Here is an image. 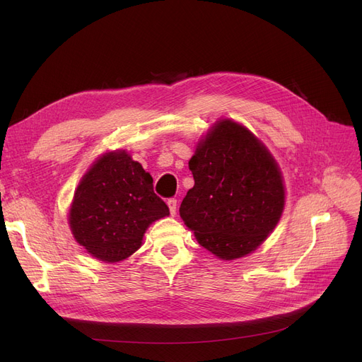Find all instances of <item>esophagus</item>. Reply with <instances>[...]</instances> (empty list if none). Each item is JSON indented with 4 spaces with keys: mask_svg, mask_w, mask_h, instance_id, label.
<instances>
[{
    "mask_svg": "<svg viewBox=\"0 0 362 362\" xmlns=\"http://www.w3.org/2000/svg\"><path fill=\"white\" fill-rule=\"evenodd\" d=\"M167 205H168V208H170V214H171V216H176V211H177V201H176L175 198H170V199L167 201Z\"/></svg>",
    "mask_w": 362,
    "mask_h": 362,
    "instance_id": "1",
    "label": "esophagus"
}]
</instances>
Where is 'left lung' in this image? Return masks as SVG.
Masks as SVG:
<instances>
[{
  "label": "left lung",
  "instance_id": "8db88e82",
  "mask_svg": "<svg viewBox=\"0 0 362 362\" xmlns=\"http://www.w3.org/2000/svg\"><path fill=\"white\" fill-rule=\"evenodd\" d=\"M195 185L179 213L205 250L221 259L252 252L276 227L284 187L279 167L252 133L221 120L189 161Z\"/></svg>",
  "mask_w": 362,
  "mask_h": 362
}]
</instances>
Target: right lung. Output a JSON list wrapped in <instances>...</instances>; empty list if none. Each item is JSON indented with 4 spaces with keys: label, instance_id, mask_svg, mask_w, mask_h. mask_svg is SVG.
Here are the masks:
<instances>
[{
    "label": "right lung",
    "instance_id": "1",
    "mask_svg": "<svg viewBox=\"0 0 362 362\" xmlns=\"http://www.w3.org/2000/svg\"><path fill=\"white\" fill-rule=\"evenodd\" d=\"M168 214L151 175L119 151L95 161L82 177L69 220L74 239L92 257L117 262L141 248L152 221Z\"/></svg>",
    "mask_w": 362,
    "mask_h": 362
}]
</instances>
